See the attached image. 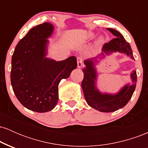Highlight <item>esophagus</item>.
I'll use <instances>...</instances> for the list:
<instances>
[{
    "instance_id": "obj_1",
    "label": "esophagus",
    "mask_w": 148,
    "mask_h": 148,
    "mask_svg": "<svg viewBox=\"0 0 148 148\" xmlns=\"http://www.w3.org/2000/svg\"><path fill=\"white\" fill-rule=\"evenodd\" d=\"M83 61H84V60H83V58L81 57H78L77 58V66H78V67H79V68L82 67Z\"/></svg>"
}]
</instances>
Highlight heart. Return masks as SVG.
Listing matches in <instances>:
<instances>
[{"instance_id": "heart-1", "label": "heart", "mask_w": 148, "mask_h": 148, "mask_svg": "<svg viewBox=\"0 0 148 148\" xmlns=\"http://www.w3.org/2000/svg\"><path fill=\"white\" fill-rule=\"evenodd\" d=\"M89 37H90V38H92V37H93V34H92V33L90 34V35H89Z\"/></svg>"}]
</instances>
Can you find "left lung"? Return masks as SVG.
<instances>
[{"label": "left lung", "mask_w": 148, "mask_h": 148, "mask_svg": "<svg viewBox=\"0 0 148 148\" xmlns=\"http://www.w3.org/2000/svg\"><path fill=\"white\" fill-rule=\"evenodd\" d=\"M111 33L115 35V38L111 40L108 43H105L103 46L102 53L99 54L97 58H99L100 56H103L104 53H109L110 52L119 51L124 53L134 59L132 49L129 42H127L124 38L122 34L113 28H107ZM94 58V59H97ZM86 67L83 69L84 76L81 83V87L85 99L90 106L99 111L109 113L122 108L129 102L136 86L137 75L136 72L133 71L131 74L133 84L131 86L127 85L124 87L120 92L115 95L108 94H101L97 90L95 86V80L96 79V71L94 68L93 60H86L84 61Z\"/></svg>", "instance_id": "left-lung-1"}]
</instances>
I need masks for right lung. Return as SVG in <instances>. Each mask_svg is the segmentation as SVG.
<instances>
[{"mask_svg":"<svg viewBox=\"0 0 148 148\" xmlns=\"http://www.w3.org/2000/svg\"><path fill=\"white\" fill-rule=\"evenodd\" d=\"M53 26L45 22L30 29L18 42L12 57L11 84L20 103L38 113L52 110L58 100L59 83L77 67L75 56L62 61L45 58Z\"/></svg>","mask_w":148,"mask_h":148,"instance_id":"1","label":"right lung"}]
</instances>
